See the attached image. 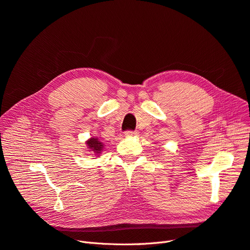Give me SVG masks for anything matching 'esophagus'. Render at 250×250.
<instances>
[{
    "mask_svg": "<svg viewBox=\"0 0 250 250\" xmlns=\"http://www.w3.org/2000/svg\"><path fill=\"white\" fill-rule=\"evenodd\" d=\"M137 135V132L135 131H126L125 132V137H132V136H136Z\"/></svg>",
    "mask_w": 250,
    "mask_h": 250,
    "instance_id": "34e87169",
    "label": "esophagus"
}]
</instances>
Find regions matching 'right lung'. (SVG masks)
<instances>
[{
	"label": "right lung",
	"instance_id": "add662e5",
	"mask_svg": "<svg viewBox=\"0 0 250 250\" xmlns=\"http://www.w3.org/2000/svg\"><path fill=\"white\" fill-rule=\"evenodd\" d=\"M85 144H86V147H88L89 151H92L95 155H99L104 148V144L98 138H96V137L90 138L88 141H86Z\"/></svg>",
	"mask_w": 250,
	"mask_h": 250
}]
</instances>
